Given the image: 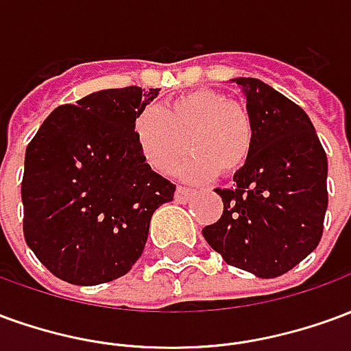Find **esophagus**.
<instances>
[{"mask_svg":"<svg viewBox=\"0 0 351 351\" xmlns=\"http://www.w3.org/2000/svg\"><path fill=\"white\" fill-rule=\"evenodd\" d=\"M191 193H193V190H191V188H186V186H178V188H176L175 197H176V201H186V199L190 197Z\"/></svg>","mask_w":351,"mask_h":351,"instance_id":"esophagus-1","label":"esophagus"}]
</instances>
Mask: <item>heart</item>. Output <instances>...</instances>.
I'll return each mask as SVG.
<instances>
[{"label":"heart","mask_w":351,"mask_h":351,"mask_svg":"<svg viewBox=\"0 0 351 351\" xmlns=\"http://www.w3.org/2000/svg\"><path fill=\"white\" fill-rule=\"evenodd\" d=\"M133 133L148 165L171 173L188 150L182 173L193 180L231 175L248 161L254 120L248 108L213 90H195L146 108L135 118Z\"/></svg>","instance_id":"b5f03b06"}]
</instances>
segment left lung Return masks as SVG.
<instances>
[{"mask_svg": "<svg viewBox=\"0 0 351 351\" xmlns=\"http://www.w3.org/2000/svg\"><path fill=\"white\" fill-rule=\"evenodd\" d=\"M254 120L248 161L216 193L220 220L203 237L231 267L274 278L314 250L327 210V156L308 114L259 79H235Z\"/></svg>", "mask_w": 351, "mask_h": 351, "instance_id": "1", "label": "left lung"}]
</instances>
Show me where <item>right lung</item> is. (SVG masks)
Instances as JSON below:
<instances>
[{
    "label": "right lung",
    "mask_w": 351,
    "mask_h": 351,
    "mask_svg": "<svg viewBox=\"0 0 351 351\" xmlns=\"http://www.w3.org/2000/svg\"><path fill=\"white\" fill-rule=\"evenodd\" d=\"M158 88L93 92L60 105L24 161V239L54 276L95 286L123 276L145 250L154 210L176 186L146 163L133 122Z\"/></svg>",
    "instance_id": "1"
}]
</instances>
